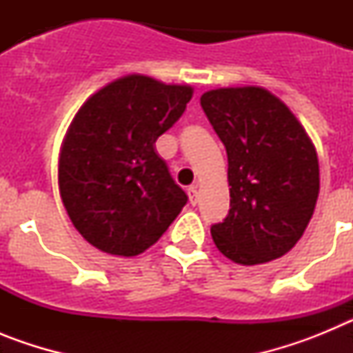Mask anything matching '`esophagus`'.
<instances>
[{"instance_id": "obj_1", "label": "esophagus", "mask_w": 353, "mask_h": 353, "mask_svg": "<svg viewBox=\"0 0 353 353\" xmlns=\"http://www.w3.org/2000/svg\"><path fill=\"white\" fill-rule=\"evenodd\" d=\"M198 183H192L191 187H189V189H187V194H189V199H191V203L194 205L196 201H198Z\"/></svg>"}]
</instances>
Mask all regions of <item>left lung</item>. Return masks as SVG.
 Listing matches in <instances>:
<instances>
[{
	"mask_svg": "<svg viewBox=\"0 0 353 353\" xmlns=\"http://www.w3.org/2000/svg\"><path fill=\"white\" fill-rule=\"evenodd\" d=\"M201 108L228 154L230 212L212 226L215 248L240 265L281 258L316 205L313 141L288 105L260 86L210 90Z\"/></svg>",
	"mask_w": 353,
	"mask_h": 353,
	"instance_id": "8db88e82",
	"label": "left lung"
}]
</instances>
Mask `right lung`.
Here are the masks:
<instances>
[{
  "instance_id": "1",
  "label": "right lung",
  "mask_w": 353,
  "mask_h": 353,
  "mask_svg": "<svg viewBox=\"0 0 353 353\" xmlns=\"http://www.w3.org/2000/svg\"><path fill=\"white\" fill-rule=\"evenodd\" d=\"M189 84L141 74L108 83L68 125L58 187L72 224L93 248L138 256L154 245L187 203L155 141L182 117Z\"/></svg>"
}]
</instances>
